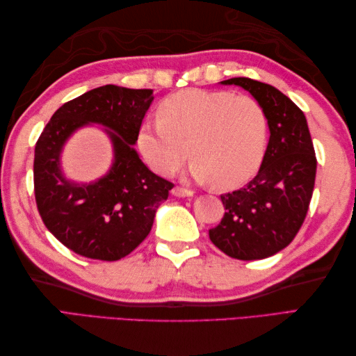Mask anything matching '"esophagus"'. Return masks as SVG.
<instances>
[{"mask_svg":"<svg viewBox=\"0 0 356 356\" xmlns=\"http://www.w3.org/2000/svg\"><path fill=\"white\" fill-rule=\"evenodd\" d=\"M172 194L176 195V197H191V195L194 194V191L188 190V188H184V186H174L172 188Z\"/></svg>","mask_w":356,"mask_h":356,"instance_id":"obj_1","label":"esophagus"}]
</instances>
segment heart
<instances>
[{
	"label": "heart",
	"mask_w": 356,
	"mask_h": 356,
	"mask_svg": "<svg viewBox=\"0 0 356 356\" xmlns=\"http://www.w3.org/2000/svg\"><path fill=\"white\" fill-rule=\"evenodd\" d=\"M156 116V124L140 125L138 148L159 176H172L188 154L191 176L199 182L214 180L220 188L246 182L259 168L268 119L254 97L182 90L159 102Z\"/></svg>",
	"instance_id": "b5f03b06"
}]
</instances>
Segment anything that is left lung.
Here are the masks:
<instances>
[{
    "label": "left lung",
    "instance_id": "8db88e82",
    "mask_svg": "<svg viewBox=\"0 0 356 356\" xmlns=\"http://www.w3.org/2000/svg\"><path fill=\"white\" fill-rule=\"evenodd\" d=\"M251 93L266 115L270 138L259 174L222 194L225 214L209 238L237 260H260L297 236L312 199L316 157L305 113L280 90L251 78L222 81Z\"/></svg>",
    "mask_w": 356,
    "mask_h": 356
}]
</instances>
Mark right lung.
<instances>
[{"instance_id":"add662e5","label":"right lung","mask_w":356,"mask_h":356,"mask_svg":"<svg viewBox=\"0 0 356 356\" xmlns=\"http://www.w3.org/2000/svg\"><path fill=\"white\" fill-rule=\"evenodd\" d=\"M151 101L149 88H93L59 107L38 139V213L45 228L73 252L104 261L124 259L147 238L159 205L168 199L174 184L149 171L131 147ZM88 122L109 128L115 163L105 178L79 187L63 179L58 154L70 134Z\"/></svg>"}]
</instances>
